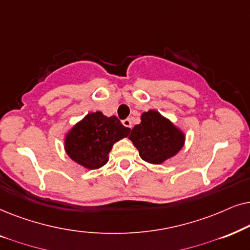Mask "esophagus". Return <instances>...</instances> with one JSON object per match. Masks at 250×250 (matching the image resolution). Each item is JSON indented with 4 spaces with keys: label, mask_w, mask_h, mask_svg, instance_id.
Returning a JSON list of instances; mask_svg holds the SVG:
<instances>
[{
    "label": "esophagus",
    "mask_w": 250,
    "mask_h": 250,
    "mask_svg": "<svg viewBox=\"0 0 250 250\" xmlns=\"http://www.w3.org/2000/svg\"><path fill=\"white\" fill-rule=\"evenodd\" d=\"M122 125H125V127H127V128H132V122H131V120L130 119H125V120H123L122 121Z\"/></svg>",
    "instance_id": "34e87169"
}]
</instances>
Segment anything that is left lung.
<instances>
[{"instance_id": "1", "label": "left lung", "mask_w": 250, "mask_h": 250, "mask_svg": "<svg viewBox=\"0 0 250 250\" xmlns=\"http://www.w3.org/2000/svg\"><path fill=\"white\" fill-rule=\"evenodd\" d=\"M129 139L144 161L161 165L184 147L186 134L161 113L149 109L142 113L141 123L135 125Z\"/></svg>"}]
</instances>
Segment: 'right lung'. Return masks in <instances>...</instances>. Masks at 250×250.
<instances>
[{
  "instance_id": "obj_1",
  "label": "right lung",
  "mask_w": 250,
  "mask_h": 250,
  "mask_svg": "<svg viewBox=\"0 0 250 250\" xmlns=\"http://www.w3.org/2000/svg\"><path fill=\"white\" fill-rule=\"evenodd\" d=\"M129 132L130 128L125 127L115 115L91 112L66 132L64 149L75 164L96 170L107 164L113 145L128 137Z\"/></svg>"
}]
</instances>
